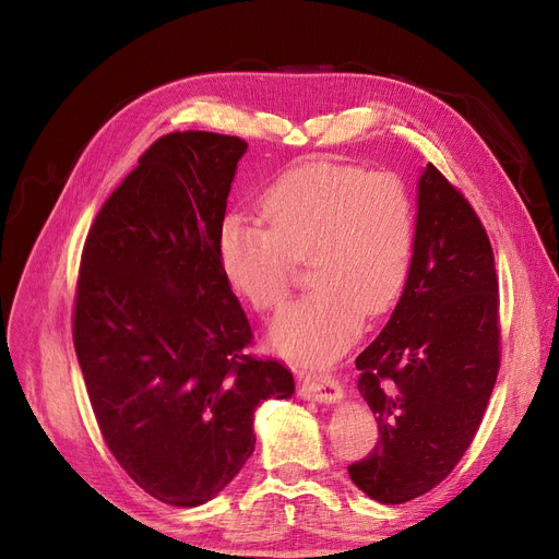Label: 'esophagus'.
Here are the masks:
<instances>
[{
	"mask_svg": "<svg viewBox=\"0 0 559 559\" xmlns=\"http://www.w3.org/2000/svg\"><path fill=\"white\" fill-rule=\"evenodd\" d=\"M299 394L319 403H335L342 399L340 380L331 373H306L299 371Z\"/></svg>",
	"mask_w": 559,
	"mask_h": 559,
	"instance_id": "34e87169",
	"label": "esophagus"
}]
</instances>
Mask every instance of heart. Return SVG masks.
Returning a JSON list of instances; mask_svg holds the SVG:
<instances>
[{"mask_svg": "<svg viewBox=\"0 0 559 559\" xmlns=\"http://www.w3.org/2000/svg\"><path fill=\"white\" fill-rule=\"evenodd\" d=\"M262 217L228 215L219 226L222 270L258 312L276 310L295 264L308 260V295L281 310L272 344L289 360L326 365L360 329L362 314L392 306L415 247V205L390 171L310 160L262 194Z\"/></svg>", "mask_w": 559, "mask_h": 559, "instance_id": "obj_1", "label": "heart"}]
</instances>
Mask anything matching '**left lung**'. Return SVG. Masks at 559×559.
Instances as JSON below:
<instances>
[{
  "mask_svg": "<svg viewBox=\"0 0 559 559\" xmlns=\"http://www.w3.org/2000/svg\"><path fill=\"white\" fill-rule=\"evenodd\" d=\"M356 367L380 439L348 476L373 501L407 503L472 447L501 369L491 242L474 205L432 163L419 179L405 289Z\"/></svg>",
  "mask_w": 559,
  "mask_h": 559,
  "instance_id": "left-lung-1",
  "label": "left lung"
}]
</instances>
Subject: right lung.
I'll use <instances>...</instances> for the list:
<instances>
[{"label":"right lung","mask_w":559,"mask_h":559,"mask_svg":"<svg viewBox=\"0 0 559 559\" xmlns=\"http://www.w3.org/2000/svg\"><path fill=\"white\" fill-rule=\"evenodd\" d=\"M247 142L174 131L97 213L81 253L72 337L112 457L158 501L217 496L255 447L253 409L295 376L249 354L253 331L217 240Z\"/></svg>","instance_id":"1"}]
</instances>
